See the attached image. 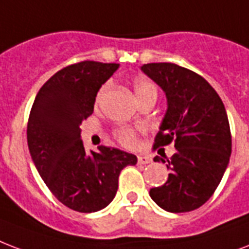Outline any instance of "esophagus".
I'll use <instances>...</instances> for the list:
<instances>
[{
  "label": "esophagus",
  "instance_id": "esophagus-1",
  "mask_svg": "<svg viewBox=\"0 0 249 249\" xmlns=\"http://www.w3.org/2000/svg\"><path fill=\"white\" fill-rule=\"evenodd\" d=\"M151 163V158L149 155H140L138 157V164H149Z\"/></svg>",
  "mask_w": 249,
  "mask_h": 249
}]
</instances>
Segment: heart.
<instances>
[{
  "label": "heart",
  "instance_id": "b5f03b06",
  "mask_svg": "<svg viewBox=\"0 0 249 249\" xmlns=\"http://www.w3.org/2000/svg\"><path fill=\"white\" fill-rule=\"evenodd\" d=\"M133 89H134V94L136 96H141L142 94H145L146 91L149 90H155L154 85L149 81H146V79H137L134 85H133ZM107 90V86H103L99 90L98 95H96V102H100L102 98L104 96V92ZM117 138H119V141L125 146H132L136 141V133L133 132L132 129H120V130H117Z\"/></svg>",
  "mask_w": 249,
  "mask_h": 249
}]
</instances>
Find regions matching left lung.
Returning a JSON list of instances; mask_svg holds the SVG:
<instances>
[{
  "mask_svg": "<svg viewBox=\"0 0 249 249\" xmlns=\"http://www.w3.org/2000/svg\"><path fill=\"white\" fill-rule=\"evenodd\" d=\"M141 70L163 90L167 109L155 137V147L175 142L176 153L166 160L170 171L150 197L170 213L200 208L221 183L231 155V133L223 102L201 75L171 62H153Z\"/></svg>",
  "mask_w": 249,
  "mask_h": 249,
  "instance_id": "left-lung-1",
  "label": "left lung"
}]
</instances>
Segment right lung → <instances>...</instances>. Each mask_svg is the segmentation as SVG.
<instances>
[{
    "label": "right lung",
    "instance_id": "add662e5",
    "mask_svg": "<svg viewBox=\"0 0 249 249\" xmlns=\"http://www.w3.org/2000/svg\"><path fill=\"white\" fill-rule=\"evenodd\" d=\"M119 66L96 61L66 66L43 85L30 112L32 162L57 200L79 213L111 204L121 170L137 163L136 155L115 147L87 153L81 140L79 125L94 112L98 91Z\"/></svg>",
    "mask_w": 249,
    "mask_h": 249
}]
</instances>
